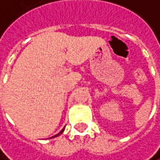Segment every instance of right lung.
<instances>
[{
    "mask_svg": "<svg viewBox=\"0 0 160 160\" xmlns=\"http://www.w3.org/2000/svg\"><path fill=\"white\" fill-rule=\"evenodd\" d=\"M63 129H62V130H61V131L59 132V133H58V134H56V135H55V136H53V137H52V138H55V137H58V136H59V135H60V134H62V133H63Z\"/></svg>",
    "mask_w": 160,
    "mask_h": 160,
    "instance_id": "add662e5",
    "label": "right lung"
}]
</instances>
